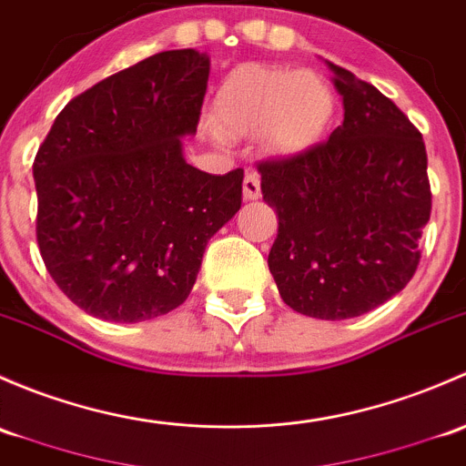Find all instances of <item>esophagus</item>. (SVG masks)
Listing matches in <instances>:
<instances>
[{
	"instance_id": "34e87169",
	"label": "esophagus",
	"mask_w": 466,
	"mask_h": 466,
	"mask_svg": "<svg viewBox=\"0 0 466 466\" xmlns=\"http://www.w3.org/2000/svg\"><path fill=\"white\" fill-rule=\"evenodd\" d=\"M242 193L244 199L253 201L260 198V175L256 170H248L247 177H244V184H242Z\"/></svg>"
}]
</instances>
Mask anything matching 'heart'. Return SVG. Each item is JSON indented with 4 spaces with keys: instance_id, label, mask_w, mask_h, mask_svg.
<instances>
[{
    "instance_id": "heart-1",
    "label": "heart",
    "mask_w": 466,
    "mask_h": 466,
    "mask_svg": "<svg viewBox=\"0 0 466 466\" xmlns=\"http://www.w3.org/2000/svg\"><path fill=\"white\" fill-rule=\"evenodd\" d=\"M215 126L228 137H265L278 157H296L323 141L334 118V94L307 71L242 65L218 87Z\"/></svg>"
}]
</instances>
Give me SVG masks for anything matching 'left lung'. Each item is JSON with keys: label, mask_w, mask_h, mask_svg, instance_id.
Returning a JSON list of instances; mask_svg holds the SVG:
<instances>
[{"label": "left lung", "mask_w": 466, "mask_h": 466, "mask_svg": "<svg viewBox=\"0 0 466 466\" xmlns=\"http://www.w3.org/2000/svg\"><path fill=\"white\" fill-rule=\"evenodd\" d=\"M328 66L343 123L303 155L258 163L276 210L268 271L294 311L343 320L400 294L420 265L431 186L421 134L370 83Z\"/></svg>", "instance_id": "8db88e82"}]
</instances>
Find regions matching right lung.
Here are the masks:
<instances>
[{
  "instance_id": "obj_1",
  "label": "right lung",
  "mask_w": 466,
  "mask_h": 466,
  "mask_svg": "<svg viewBox=\"0 0 466 466\" xmlns=\"http://www.w3.org/2000/svg\"><path fill=\"white\" fill-rule=\"evenodd\" d=\"M210 60L163 51L76 96L33 163L37 247L66 299L96 319L143 323L193 289L206 244L242 206L244 170L184 159Z\"/></svg>"
}]
</instances>
